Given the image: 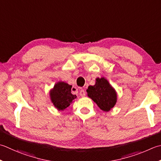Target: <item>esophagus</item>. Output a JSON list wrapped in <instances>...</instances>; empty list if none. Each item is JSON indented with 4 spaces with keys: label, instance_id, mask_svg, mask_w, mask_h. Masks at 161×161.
<instances>
[{
    "label": "esophagus",
    "instance_id": "esophagus-1",
    "mask_svg": "<svg viewBox=\"0 0 161 161\" xmlns=\"http://www.w3.org/2000/svg\"><path fill=\"white\" fill-rule=\"evenodd\" d=\"M80 96H81V97H84L85 96H86V92H85V91H84V90H83V89H81V90L80 91Z\"/></svg>",
    "mask_w": 161,
    "mask_h": 161
}]
</instances>
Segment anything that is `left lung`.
Segmentation results:
<instances>
[{"mask_svg":"<svg viewBox=\"0 0 161 161\" xmlns=\"http://www.w3.org/2000/svg\"><path fill=\"white\" fill-rule=\"evenodd\" d=\"M86 92L104 112H109L116 105L117 94L105 78H96L95 85L88 87Z\"/></svg>","mask_w":161,"mask_h":161,"instance_id":"1","label":"left lung"}]
</instances>
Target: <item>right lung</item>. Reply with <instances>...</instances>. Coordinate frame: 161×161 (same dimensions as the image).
Instances as JSON below:
<instances>
[{
	"label": "right lung",
	"mask_w": 161,
	"mask_h": 161,
	"mask_svg": "<svg viewBox=\"0 0 161 161\" xmlns=\"http://www.w3.org/2000/svg\"><path fill=\"white\" fill-rule=\"evenodd\" d=\"M71 85L64 81H58L50 91L49 95L52 103L59 111L67 108L77 97L76 95L71 93Z\"/></svg>",
	"instance_id": "add662e5"
}]
</instances>
